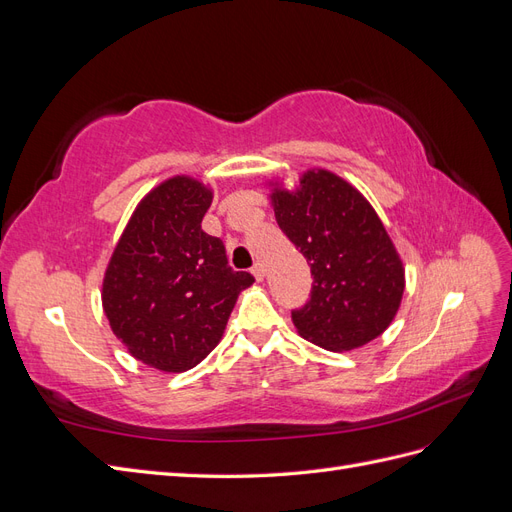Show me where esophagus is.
<instances>
[{"mask_svg":"<svg viewBox=\"0 0 512 512\" xmlns=\"http://www.w3.org/2000/svg\"><path fill=\"white\" fill-rule=\"evenodd\" d=\"M252 273H254V277H256L258 282L265 280V267H262V262H256V265L252 267Z\"/></svg>","mask_w":512,"mask_h":512,"instance_id":"1","label":"esophagus"}]
</instances>
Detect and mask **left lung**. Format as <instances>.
Masks as SVG:
<instances>
[{
	"label": "left lung",
	"mask_w": 512,
	"mask_h": 512,
	"mask_svg": "<svg viewBox=\"0 0 512 512\" xmlns=\"http://www.w3.org/2000/svg\"><path fill=\"white\" fill-rule=\"evenodd\" d=\"M271 185L284 235L312 267V297L292 312L299 335L324 350L369 344L393 322L406 269L369 200L331 170L309 168L294 190Z\"/></svg>",
	"instance_id": "left-lung-1"
}]
</instances>
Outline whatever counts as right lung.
Listing matches in <instances>:
<instances>
[{"mask_svg":"<svg viewBox=\"0 0 512 512\" xmlns=\"http://www.w3.org/2000/svg\"><path fill=\"white\" fill-rule=\"evenodd\" d=\"M213 190L188 175L156 185L136 205L108 260L102 307L136 361L179 374L220 344L241 290L254 284L232 271L224 243L200 228Z\"/></svg>","mask_w":512,"mask_h":512,"instance_id":"1","label":"right lung"}]
</instances>
